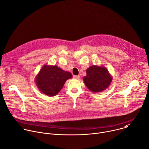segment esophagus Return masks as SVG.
Returning <instances> with one entry per match:
<instances>
[{
    "label": "esophagus",
    "mask_w": 149,
    "mask_h": 149,
    "mask_svg": "<svg viewBox=\"0 0 149 149\" xmlns=\"http://www.w3.org/2000/svg\"><path fill=\"white\" fill-rule=\"evenodd\" d=\"M79 75H74L73 76V78H74V79H79Z\"/></svg>",
    "instance_id": "34e87169"
}]
</instances>
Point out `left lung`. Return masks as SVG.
Here are the masks:
<instances>
[{
	"label": "left lung",
	"instance_id": "8db88e82",
	"mask_svg": "<svg viewBox=\"0 0 149 149\" xmlns=\"http://www.w3.org/2000/svg\"><path fill=\"white\" fill-rule=\"evenodd\" d=\"M84 82L92 92H101L105 90L112 81V77L105 67L92 65L86 70Z\"/></svg>",
	"mask_w": 149,
	"mask_h": 149
}]
</instances>
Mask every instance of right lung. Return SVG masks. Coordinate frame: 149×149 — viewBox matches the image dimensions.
Listing matches in <instances>:
<instances>
[{
    "mask_svg": "<svg viewBox=\"0 0 149 149\" xmlns=\"http://www.w3.org/2000/svg\"><path fill=\"white\" fill-rule=\"evenodd\" d=\"M72 77L71 73L57 65H44L35 78L36 85L40 92L53 96L61 90L67 79Z\"/></svg>",
    "mask_w": 149,
    "mask_h": 149,
    "instance_id": "add662e5",
    "label": "right lung"
}]
</instances>
